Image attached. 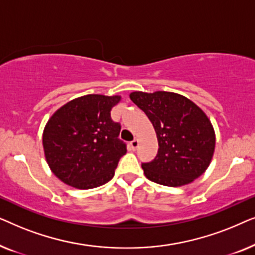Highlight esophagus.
Segmentation results:
<instances>
[{"label": "esophagus", "mask_w": 255, "mask_h": 255, "mask_svg": "<svg viewBox=\"0 0 255 255\" xmlns=\"http://www.w3.org/2000/svg\"><path fill=\"white\" fill-rule=\"evenodd\" d=\"M138 145H139V141H138V139H134V140H132L131 142H130V146H131V149H134L138 147Z\"/></svg>", "instance_id": "obj_1"}]
</instances>
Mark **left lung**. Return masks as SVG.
Returning a JSON list of instances; mask_svg holds the SVG:
<instances>
[{
	"label": "left lung",
	"instance_id": "left-lung-1",
	"mask_svg": "<svg viewBox=\"0 0 255 255\" xmlns=\"http://www.w3.org/2000/svg\"><path fill=\"white\" fill-rule=\"evenodd\" d=\"M130 99L154 128L158 154L141 163L145 176L167 187H181L200 177L210 165L216 135L204 111L193 101L170 92H133Z\"/></svg>",
	"mask_w": 255,
	"mask_h": 255
}]
</instances>
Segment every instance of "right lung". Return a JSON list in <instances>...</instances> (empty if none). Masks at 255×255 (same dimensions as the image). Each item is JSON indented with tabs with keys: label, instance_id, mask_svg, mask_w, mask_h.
I'll return each mask as SVG.
<instances>
[{
	"label": "right lung",
	"instance_id": "1",
	"mask_svg": "<svg viewBox=\"0 0 255 255\" xmlns=\"http://www.w3.org/2000/svg\"><path fill=\"white\" fill-rule=\"evenodd\" d=\"M121 96H81L52 115L43 132L46 161L58 179L78 189L109 182L127 145L118 138L121 124L110 111Z\"/></svg>",
	"mask_w": 255,
	"mask_h": 255
}]
</instances>
